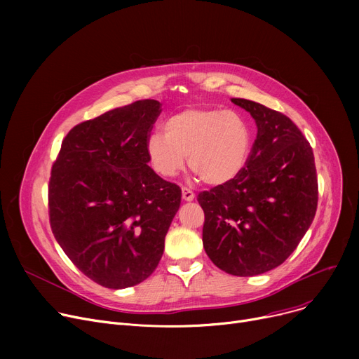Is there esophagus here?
<instances>
[{
    "instance_id": "esophagus-1",
    "label": "esophagus",
    "mask_w": 359,
    "mask_h": 359,
    "mask_svg": "<svg viewBox=\"0 0 359 359\" xmlns=\"http://www.w3.org/2000/svg\"><path fill=\"white\" fill-rule=\"evenodd\" d=\"M182 198L186 202H191L195 199V194L191 189H187V187H182Z\"/></svg>"
}]
</instances>
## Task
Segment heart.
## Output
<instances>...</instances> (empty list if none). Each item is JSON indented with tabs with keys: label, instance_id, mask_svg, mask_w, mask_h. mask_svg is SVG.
<instances>
[{
	"label": "heart",
	"instance_id": "heart-1",
	"mask_svg": "<svg viewBox=\"0 0 359 359\" xmlns=\"http://www.w3.org/2000/svg\"><path fill=\"white\" fill-rule=\"evenodd\" d=\"M151 134L145 153L154 172L172 179L187 164L208 184H222L240 175L252 149V130L240 113L217 107H187Z\"/></svg>",
	"mask_w": 359,
	"mask_h": 359
}]
</instances>
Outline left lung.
Wrapping results in <instances>:
<instances>
[{"label":"left lung","mask_w":359,"mask_h":359,"mask_svg":"<svg viewBox=\"0 0 359 359\" xmlns=\"http://www.w3.org/2000/svg\"><path fill=\"white\" fill-rule=\"evenodd\" d=\"M257 126L248 164L233 180L198 195L203 249L221 271L265 273L284 263L311 225L318 199L313 149L284 113L246 99Z\"/></svg>","instance_id":"1"}]
</instances>
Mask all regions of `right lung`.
Listing matches in <instances>:
<instances>
[{
    "label": "right lung",
    "instance_id": "add662e5",
    "mask_svg": "<svg viewBox=\"0 0 359 359\" xmlns=\"http://www.w3.org/2000/svg\"><path fill=\"white\" fill-rule=\"evenodd\" d=\"M161 104L138 100L75 125L52 164L50 229L87 278L121 290L153 273L182 191L148 165Z\"/></svg>",
    "mask_w": 359,
    "mask_h": 359
}]
</instances>
